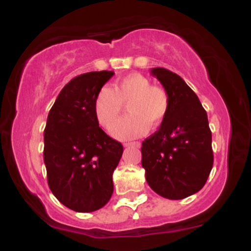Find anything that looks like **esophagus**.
Returning a JSON list of instances; mask_svg holds the SVG:
<instances>
[{"label":"esophagus","mask_w":251,"mask_h":251,"mask_svg":"<svg viewBox=\"0 0 251 251\" xmlns=\"http://www.w3.org/2000/svg\"><path fill=\"white\" fill-rule=\"evenodd\" d=\"M124 146H125V148H137V149H139L140 148V143L139 142L125 143V144H124Z\"/></svg>","instance_id":"34e87169"}]
</instances>
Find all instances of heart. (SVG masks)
<instances>
[{
    "instance_id": "1",
    "label": "heart",
    "mask_w": 251,
    "mask_h": 251,
    "mask_svg": "<svg viewBox=\"0 0 251 251\" xmlns=\"http://www.w3.org/2000/svg\"><path fill=\"white\" fill-rule=\"evenodd\" d=\"M124 105L127 116L111 128V134L120 140L142 137L149 127L155 129L163 125L170 111V98L163 87L152 85L146 76L132 73L122 77L114 88L102 87L94 100V114L102 127L116 123Z\"/></svg>"
}]
</instances>
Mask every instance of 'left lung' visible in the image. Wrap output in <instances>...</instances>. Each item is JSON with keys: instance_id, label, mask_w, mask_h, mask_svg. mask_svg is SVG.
Listing matches in <instances>:
<instances>
[{"instance_id": "1", "label": "left lung", "mask_w": 251, "mask_h": 251, "mask_svg": "<svg viewBox=\"0 0 251 251\" xmlns=\"http://www.w3.org/2000/svg\"><path fill=\"white\" fill-rule=\"evenodd\" d=\"M170 98V111L157 132L142 144V165L150 188L169 200H183L206 183L214 164L205 109L179 75L152 68Z\"/></svg>"}]
</instances>
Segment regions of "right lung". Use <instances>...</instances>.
<instances>
[{
	"label": "right lung",
	"mask_w": 251,
	"mask_h": 251,
	"mask_svg": "<svg viewBox=\"0 0 251 251\" xmlns=\"http://www.w3.org/2000/svg\"><path fill=\"white\" fill-rule=\"evenodd\" d=\"M113 74L101 71L75 76L48 113L43 133L48 185L60 203L77 212L99 210L113 194L112 175L124 149L99 127L94 114L98 92Z\"/></svg>",
	"instance_id": "obj_1"
}]
</instances>
